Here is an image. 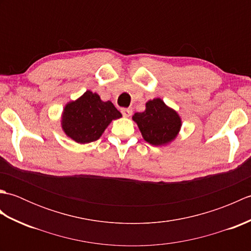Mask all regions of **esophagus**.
I'll return each mask as SVG.
<instances>
[{
    "mask_svg": "<svg viewBox=\"0 0 251 251\" xmlns=\"http://www.w3.org/2000/svg\"><path fill=\"white\" fill-rule=\"evenodd\" d=\"M122 113L125 117H129L132 114V110L130 108H126V109H122Z\"/></svg>",
    "mask_w": 251,
    "mask_h": 251,
    "instance_id": "obj_1",
    "label": "esophagus"
}]
</instances>
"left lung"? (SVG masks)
Instances as JSON below:
<instances>
[{
    "mask_svg": "<svg viewBox=\"0 0 251 251\" xmlns=\"http://www.w3.org/2000/svg\"><path fill=\"white\" fill-rule=\"evenodd\" d=\"M142 138L149 145L168 146L178 137L182 120L178 112L170 108L161 98L147 101L146 110L132 115Z\"/></svg>",
    "mask_w": 251,
    "mask_h": 251,
    "instance_id": "obj_1",
    "label": "left lung"
}]
</instances>
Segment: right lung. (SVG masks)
Masks as SVG:
<instances>
[{
    "instance_id": "1",
    "label": "right lung",
    "mask_w": 251,
    "mask_h": 251,
    "mask_svg": "<svg viewBox=\"0 0 251 251\" xmlns=\"http://www.w3.org/2000/svg\"><path fill=\"white\" fill-rule=\"evenodd\" d=\"M121 117V112L111 101H102L97 93L86 90L65 105L60 125L67 137L85 145L98 140L111 122Z\"/></svg>"
}]
</instances>
